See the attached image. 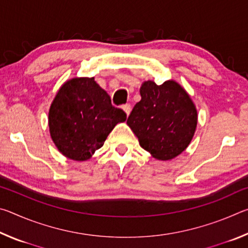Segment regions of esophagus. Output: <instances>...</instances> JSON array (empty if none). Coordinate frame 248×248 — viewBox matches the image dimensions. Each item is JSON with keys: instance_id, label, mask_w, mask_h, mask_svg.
I'll return each mask as SVG.
<instances>
[{"instance_id": "esophagus-1", "label": "esophagus", "mask_w": 248, "mask_h": 248, "mask_svg": "<svg viewBox=\"0 0 248 248\" xmlns=\"http://www.w3.org/2000/svg\"><path fill=\"white\" fill-rule=\"evenodd\" d=\"M123 109H124V111L125 112V115L129 116L130 112H131V105L125 104V105H124V106H123Z\"/></svg>"}]
</instances>
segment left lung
<instances>
[{
  "label": "left lung",
  "mask_w": 248,
  "mask_h": 248,
  "mask_svg": "<svg viewBox=\"0 0 248 248\" xmlns=\"http://www.w3.org/2000/svg\"><path fill=\"white\" fill-rule=\"evenodd\" d=\"M140 94L128 125L142 149L153 157L162 161L176 157L189 145L196 131L198 116L190 96L175 81L162 85L146 81Z\"/></svg>",
  "instance_id": "obj_1"
}]
</instances>
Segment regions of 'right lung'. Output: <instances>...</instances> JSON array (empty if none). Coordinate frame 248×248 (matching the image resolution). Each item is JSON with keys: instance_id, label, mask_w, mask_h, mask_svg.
<instances>
[{"instance_id": "add662e5", "label": "right lung", "mask_w": 248, "mask_h": 248, "mask_svg": "<svg viewBox=\"0 0 248 248\" xmlns=\"http://www.w3.org/2000/svg\"><path fill=\"white\" fill-rule=\"evenodd\" d=\"M125 119V112L112 106L94 78H75L59 90L48 121L58 150L68 158L86 161L102 148L115 125Z\"/></svg>"}]
</instances>
